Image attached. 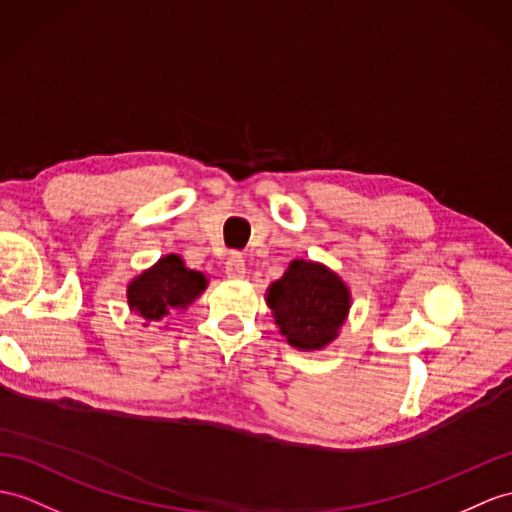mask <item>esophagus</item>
<instances>
[{
  "mask_svg": "<svg viewBox=\"0 0 512 512\" xmlns=\"http://www.w3.org/2000/svg\"><path fill=\"white\" fill-rule=\"evenodd\" d=\"M226 273L230 278H243L245 276V260L241 254H232L226 263Z\"/></svg>",
  "mask_w": 512,
  "mask_h": 512,
  "instance_id": "obj_1",
  "label": "esophagus"
}]
</instances>
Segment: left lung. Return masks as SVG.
Instances as JSON below:
<instances>
[{
    "label": "left lung",
    "instance_id": "left-lung-1",
    "mask_svg": "<svg viewBox=\"0 0 512 512\" xmlns=\"http://www.w3.org/2000/svg\"><path fill=\"white\" fill-rule=\"evenodd\" d=\"M267 302L286 341L299 350H321L347 317L350 291L326 267L293 260L282 280L271 284Z\"/></svg>",
    "mask_w": 512,
    "mask_h": 512
}]
</instances>
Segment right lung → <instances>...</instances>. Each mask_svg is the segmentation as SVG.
Listing matches in <instances>:
<instances>
[{
    "label": "right lung",
    "mask_w": 512,
    "mask_h": 512,
    "mask_svg": "<svg viewBox=\"0 0 512 512\" xmlns=\"http://www.w3.org/2000/svg\"><path fill=\"white\" fill-rule=\"evenodd\" d=\"M206 289L204 273L186 269L182 258L169 254L128 286V304L149 321H160L171 310L184 308Z\"/></svg>",
    "instance_id": "right-lung-1"
}]
</instances>
